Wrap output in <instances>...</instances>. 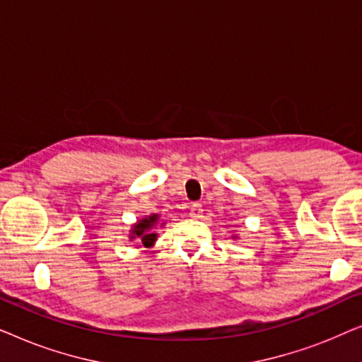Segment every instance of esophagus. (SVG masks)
<instances>
[{"instance_id":"obj_1","label":"esophagus","mask_w":362,"mask_h":362,"mask_svg":"<svg viewBox=\"0 0 362 362\" xmlns=\"http://www.w3.org/2000/svg\"><path fill=\"white\" fill-rule=\"evenodd\" d=\"M189 216L192 217V219H199V217L202 216V206L199 204V202H194V204L191 206Z\"/></svg>"}]
</instances>
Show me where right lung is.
Masks as SVG:
<instances>
[{"label": "right lung", "mask_w": 362, "mask_h": 362, "mask_svg": "<svg viewBox=\"0 0 362 362\" xmlns=\"http://www.w3.org/2000/svg\"><path fill=\"white\" fill-rule=\"evenodd\" d=\"M158 222H160V216L158 214H151L145 217V219L138 221L135 226H133V229L130 230V239H138L141 242L145 247H151L155 244L158 234L155 230V227L158 226Z\"/></svg>", "instance_id": "add662e5"}]
</instances>
